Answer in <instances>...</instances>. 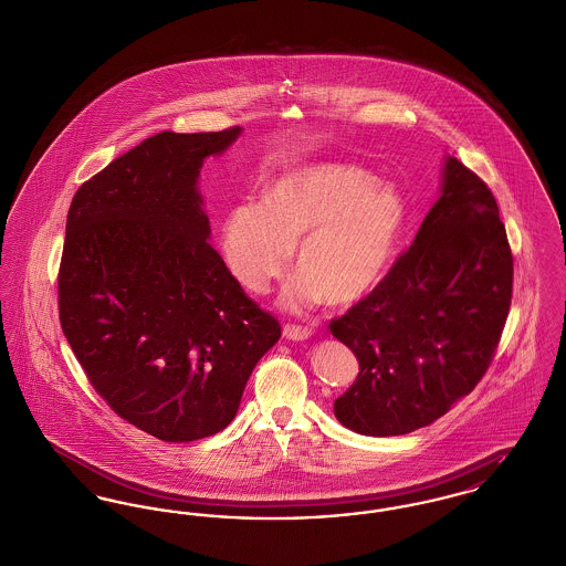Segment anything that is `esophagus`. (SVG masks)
<instances>
[{
  "mask_svg": "<svg viewBox=\"0 0 566 566\" xmlns=\"http://www.w3.org/2000/svg\"><path fill=\"white\" fill-rule=\"evenodd\" d=\"M311 331L304 328V326H285L283 328V337L290 340H306L311 339Z\"/></svg>",
  "mask_w": 566,
  "mask_h": 566,
  "instance_id": "esophagus-1",
  "label": "esophagus"
}]
</instances>
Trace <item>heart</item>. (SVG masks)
Returning <instances> with one entry per match:
<instances>
[{
  "label": "heart",
  "mask_w": 566,
  "mask_h": 566,
  "mask_svg": "<svg viewBox=\"0 0 566 566\" xmlns=\"http://www.w3.org/2000/svg\"><path fill=\"white\" fill-rule=\"evenodd\" d=\"M403 192L356 165L313 163L279 174L264 203L242 201L223 217L221 238L231 274L253 294L301 270L281 304L304 311L322 301L347 306L379 285L408 229Z\"/></svg>",
  "instance_id": "heart-1"
}]
</instances>
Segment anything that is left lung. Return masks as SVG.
I'll use <instances>...</instances> for the list:
<instances>
[{"instance_id":"1","label":"left lung","mask_w":566,"mask_h":566,"mask_svg":"<svg viewBox=\"0 0 566 566\" xmlns=\"http://www.w3.org/2000/svg\"><path fill=\"white\" fill-rule=\"evenodd\" d=\"M513 292V255L488 185L444 158L438 201L376 290L331 322L360 374L335 401L360 436L431 424L488 371Z\"/></svg>"}]
</instances>
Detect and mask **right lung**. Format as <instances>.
I'll list each match as a JSON object with an SVG mask.
<instances>
[{
    "instance_id": "obj_1",
    "label": "right lung",
    "mask_w": 566,
    "mask_h": 566,
    "mask_svg": "<svg viewBox=\"0 0 566 566\" xmlns=\"http://www.w3.org/2000/svg\"><path fill=\"white\" fill-rule=\"evenodd\" d=\"M242 128L158 133L76 190L60 322L101 397L165 442L219 433L281 337L212 249L199 174Z\"/></svg>"
}]
</instances>
